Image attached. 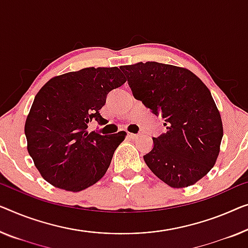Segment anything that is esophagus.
Instances as JSON below:
<instances>
[{
  "label": "esophagus",
  "mask_w": 248,
  "mask_h": 248,
  "mask_svg": "<svg viewBox=\"0 0 248 248\" xmlns=\"http://www.w3.org/2000/svg\"><path fill=\"white\" fill-rule=\"evenodd\" d=\"M127 137H128L129 139H136V138H138V135H137V134H131V132H128Z\"/></svg>",
  "instance_id": "1"
}]
</instances>
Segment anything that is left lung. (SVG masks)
Segmentation results:
<instances>
[{
	"label": "left lung",
	"instance_id": "8db88e82",
	"mask_svg": "<svg viewBox=\"0 0 248 248\" xmlns=\"http://www.w3.org/2000/svg\"><path fill=\"white\" fill-rule=\"evenodd\" d=\"M132 94L164 120L143 156L150 170L173 188L191 186L215 165L223 138L218 109L202 81L189 70L159 62L120 66Z\"/></svg>",
	"mask_w": 248,
	"mask_h": 248
}]
</instances>
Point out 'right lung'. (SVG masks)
<instances>
[{
	"label": "right lung",
	"mask_w": 248,
	"mask_h": 248,
	"mask_svg": "<svg viewBox=\"0 0 248 248\" xmlns=\"http://www.w3.org/2000/svg\"><path fill=\"white\" fill-rule=\"evenodd\" d=\"M125 82L120 69L86 68L54 77L35 95L25 121L28 151L47 183L81 191L105 175L125 132H89L92 120L103 124L107 95Z\"/></svg>",
	"instance_id": "add662e5"
}]
</instances>
